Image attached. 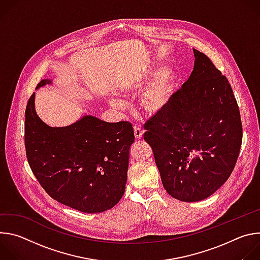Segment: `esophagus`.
I'll list each match as a JSON object with an SVG mask.
<instances>
[{
    "label": "esophagus",
    "instance_id": "esophagus-1",
    "mask_svg": "<svg viewBox=\"0 0 260 260\" xmlns=\"http://www.w3.org/2000/svg\"><path fill=\"white\" fill-rule=\"evenodd\" d=\"M134 132H135V137H136V139L141 140V139L144 137V131H143L141 127L135 126V127H134Z\"/></svg>",
    "mask_w": 260,
    "mask_h": 260
}]
</instances>
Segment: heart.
Listing matches in <instances>:
<instances>
[{
    "label": "heart",
    "instance_id": "heart-1",
    "mask_svg": "<svg viewBox=\"0 0 260 260\" xmlns=\"http://www.w3.org/2000/svg\"><path fill=\"white\" fill-rule=\"evenodd\" d=\"M174 72L170 67L164 66L155 71L152 80L142 90L139 99L140 107L146 114L157 115L168 107L174 90ZM124 92H129V89L126 88ZM111 105L117 109L124 107L123 102L118 99L111 100Z\"/></svg>",
    "mask_w": 260,
    "mask_h": 260
}]
</instances>
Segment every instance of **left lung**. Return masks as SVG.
Returning <instances> with one entry per match:
<instances>
[{
    "label": "left lung",
    "mask_w": 260,
    "mask_h": 260,
    "mask_svg": "<svg viewBox=\"0 0 260 260\" xmlns=\"http://www.w3.org/2000/svg\"><path fill=\"white\" fill-rule=\"evenodd\" d=\"M189 79L145 123L167 192L193 203L212 196L236 166L243 138L240 110L225 76L193 49Z\"/></svg>",
    "instance_id": "obj_1"
}]
</instances>
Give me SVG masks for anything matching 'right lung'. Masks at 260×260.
Masks as SVG:
<instances>
[{
	"mask_svg": "<svg viewBox=\"0 0 260 260\" xmlns=\"http://www.w3.org/2000/svg\"><path fill=\"white\" fill-rule=\"evenodd\" d=\"M42 80L37 89L50 84ZM135 141L127 121L110 123L85 115L75 123L51 127L35 110V92L25 109L24 144L28 165L55 201L84 213L113 208L127 180L129 148Z\"/></svg>",
	"mask_w": 260,
	"mask_h": 260,
	"instance_id": "add662e5",
	"label": "right lung"
}]
</instances>
